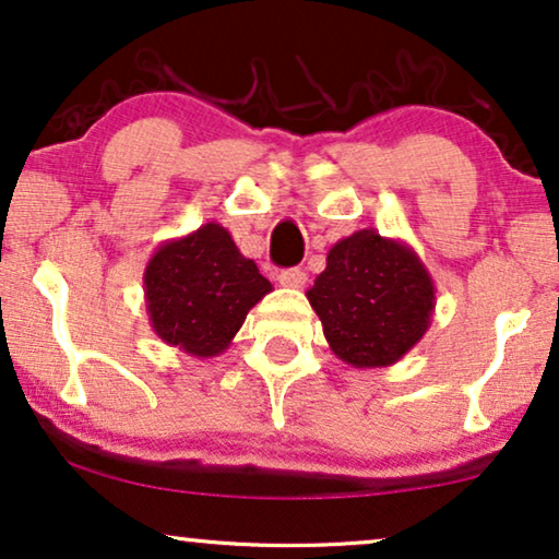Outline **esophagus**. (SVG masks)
<instances>
[{"label":"esophagus","instance_id":"34e87169","mask_svg":"<svg viewBox=\"0 0 559 559\" xmlns=\"http://www.w3.org/2000/svg\"><path fill=\"white\" fill-rule=\"evenodd\" d=\"M280 285H285V287H295V289H300V287H305V282H308V274H305V270H282L280 272Z\"/></svg>","mask_w":559,"mask_h":559}]
</instances>
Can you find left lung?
<instances>
[{
	"label": "left lung",
	"instance_id": "8db88e82",
	"mask_svg": "<svg viewBox=\"0 0 559 559\" xmlns=\"http://www.w3.org/2000/svg\"><path fill=\"white\" fill-rule=\"evenodd\" d=\"M308 300L341 361L384 369L430 328L435 282L409 243L364 228L328 251Z\"/></svg>",
	"mask_w": 559,
	"mask_h": 559
}]
</instances>
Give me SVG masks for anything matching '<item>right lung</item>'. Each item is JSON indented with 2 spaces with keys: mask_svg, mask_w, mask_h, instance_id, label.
Returning a JSON list of instances; mask_svg holds the SVG:
<instances>
[{
  "mask_svg": "<svg viewBox=\"0 0 559 559\" xmlns=\"http://www.w3.org/2000/svg\"><path fill=\"white\" fill-rule=\"evenodd\" d=\"M266 293H272V282L216 221L165 241L144 266L152 331L167 346L195 358L224 354L247 312Z\"/></svg>",
  "mask_w": 559,
  "mask_h": 559,
  "instance_id": "1",
  "label": "right lung"
}]
</instances>
